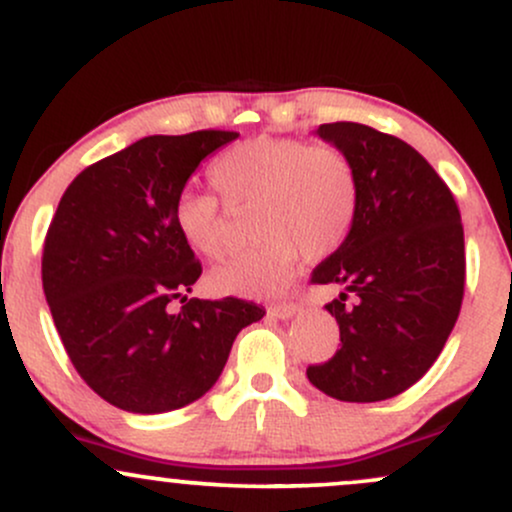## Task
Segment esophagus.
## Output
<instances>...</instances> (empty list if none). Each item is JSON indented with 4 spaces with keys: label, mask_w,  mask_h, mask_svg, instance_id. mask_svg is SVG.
Masks as SVG:
<instances>
[{
    "label": "esophagus",
    "mask_w": 512,
    "mask_h": 512,
    "mask_svg": "<svg viewBox=\"0 0 512 512\" xmlns=\"http://www.w3.org/2000/svg\"><path fill=\"white\" fill-rule=\"evenodd\" d=\"M296 313H298L296 303H279V305H272V308H269V315L279 317V320H289V317H293Z\"/></svg>",
    "instance_id": "34e87169"
}]
</instances>
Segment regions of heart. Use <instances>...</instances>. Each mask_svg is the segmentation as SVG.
Returning <instances> with one entry per match:
<instances>
[{
  "mask_svg": "<svg viewBox=\"0 0 512 512\" xmlns=\"http://www.w3.org/2000/svg\"><path fill=\"white\" fill-rule=\"evenodd\" d=\"M209 180L231 211L255 209V250L231 257L207 276L221 296H274L289 284L301 248L308 257L330 255L356 219L358 182L351 161L330 144L255 137L211 163ZM173 226L197 255L219 257L226 211L207 192H182Z\"/></svg>",
  "mask_w": 512,
  "mask_h": 512,
  "instance_id": "b5f03b06",
  "label": "heart"
}]
</instances>
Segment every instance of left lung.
Returning <instances> with one entry per match:
<instances>
[{"label": "left lung", "mask_w": 512, "mask_h": 512, "mask_svg": "<svg viewBox=\"0 0 512 512\" xmlns=\"http://www.w3.org/2000/svg\"><path fill=\"white\" fill-rule=\"evenodd\" d=\"M315 134L354 166L358 207L349 236L310 276L342 286L325 305L342 346L310 366L308 380L342 402H383L424 378L460 315V209L402 139L358 122H330Z\"/></svg>", "instance_id": "obj_1"}]
</instances>
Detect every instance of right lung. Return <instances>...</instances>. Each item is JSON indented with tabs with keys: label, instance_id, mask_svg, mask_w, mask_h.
Returning a JSON list of instances; mask_svg holds the SVG:
<instances>
[{
	"label": "right lung",
	"instance_id": "add662e5",
	"mask_svg": "<svg viewBox=\"0 0 512 512\" xmlns=\"http://www.w3.org/2000/svg\"><path fill=\"white\" fill-rule=\"evenodd\" d=\"M238 132L154 134L93 163L60 199L43 248V291L76 373L132 414H163L214 387L238 332L264 308L182 296L202 274L173 226L199 163ZM186 305L169 313V303Z\"/></svg>",
	"mask_w": 512,
	"mask_h": 512
}]
</instances>
